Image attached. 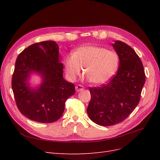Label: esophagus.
Wrapping results in <instances>:
<instances>
[{"label": "esophagus", "mask_w": 160, "mask_h": 160, "mask_svg": "<svg viewBox=\"0 0 160 160\" xmlns=\"http://www.w3.org/2000/svg\"><path fill=\"white\" fill-rule=\"evenodd\" d=\"M75 89H76V91L79 92V91H83V89H84V88H83V86H82L81 85H77V86H76Z\"/></svg>", "instance_id": "34e87169"}]
</instances>
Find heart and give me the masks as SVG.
<instances>
[{"label":"heart","instance_id":"b5f03b06","mask_svg":"<svg viewBox=\"0 0 160 160\" xmlns=\"http://www.w3.org/2000/svg\"><path fill=\"white\" fill-rule=\"evenodd\" d=\"M119 64V55L115 51L93 45L77 48L73 54L67 55L63 59L66 75L71 81H75L84 67V74L95 85L109 81L117 72Z\"/></svg>","mask_w":160,"mask_h":160}]
</instances>
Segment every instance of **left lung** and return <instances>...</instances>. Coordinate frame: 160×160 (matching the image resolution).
I'll list each match as a JSON object with an SVG mask.
<instances>
[{
  "instance_id": "1",
  "label": "left lung",
  "mask_w": 160,
  "mask_h": 160,
  "mask_svg": "<svg viewBox=\"0 0 160 160\" xmlns=\"http://www.w3.org/2000/svg\"><path fill=\"white\" fill-rule=\"evenodd\" d=\"M119 58L117 74L107 84L89 88L91 101L87 112L96 124L111 126L122 122L136 108L146 81L141 59L126 43L113 44Z\"/></svg>"
}]
</instances>
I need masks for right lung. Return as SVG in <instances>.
Wrapping results in <instances>:
<instances>
[{"label":"right lung","instance_id":"1","mask_svg":"<svg viewBox=\"0 0 160 160\" xmlns=\"http://www.w3.org/2000/svg\"><path fill=\"white\" fill-rule=\"evenodd\" d=\"M63 65L59 61V46L52 41L35 43L18 55L12 77V89L20 112L32 121L52 123L65 110V101L75 91L74 84L62 77ZM36 72L43 82L32 89L27 81Z\"/></svg>","mask_w":160,"mask_h":160}]
</instances>
